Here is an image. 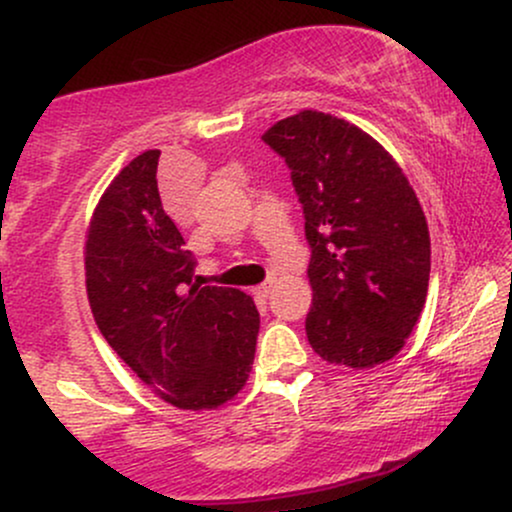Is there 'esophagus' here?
<instances>
[{
    "instance_id": "obj_1",
    "label": "esophagus",
    "mask_w": 512,
    "mask_h": 512,
    "mask_svg": "<svg viewBox=\"0 0 512 512\" xmlns=\"http://www.w3.org/2000/svg\"><path fill=\"white\" fill-rule=\"evenodd\" d=\"M250 291L255 298H267L269 291H272V281H267V284H260V286H252Z\"/></svg>"
}]
</instances>
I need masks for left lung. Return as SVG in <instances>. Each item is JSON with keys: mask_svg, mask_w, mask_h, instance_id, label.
<instances>
[{"mask_svg": "<svg viewBox=\"0 0 512 512\" xmlns=\"http://www.w3.org/2000/svg\"><path fill=\"white\" fill-rule=\"evenodd\" d=\"M291 168L313 257L305 334L322 361L356 370L402 351L426 303L431 238L397 161L342 117L301 110L262 134Z\"/></svg>", "mask_w": 512, "mask_h": 512, "instance_id": "8db88e82", "label": "left lung"}]
</instances>
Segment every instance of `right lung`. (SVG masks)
Returning a JSON list of instances; mask_svg holds the SVG:
<instances>
[{
    "label": "right lung",
    "instance_id": "right-lung-1",
    "mask_svg": "<svg viewBox=\"0 0 512 512\" xmlns=\"http://www.w3.org/2000/svg\"><path fill=\"white\" fill-rule=\"evenodd\" d=\"M158 156L132 158L86 228L93 320L146 387L178 409H219L243 390L260 313L248 293L192 284L190 252L158 195Z\"/></svg>",
    "mask_w": 512,
    "mask_h": 512
}]
</instances>
